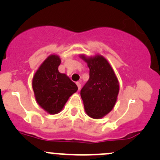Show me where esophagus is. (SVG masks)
Returning <instances> with one entry per match:
<instances>
[{
    "instance_id": "obj_1",
    "label": "esophagus",
    "mask_w": 160,
    "mask_h": 160,
    "mask_svg": "<svg viewBox=\"0 0 160 160\" xmlns=\"http://www.w3.org/2000/svg\"><path fill=\"white\" fill-rule=\"evenodd\" d=\"M77 86H78V89H79V90H80V88H81V84H80V82H77Z\"/></svg>"
}]
</instances>
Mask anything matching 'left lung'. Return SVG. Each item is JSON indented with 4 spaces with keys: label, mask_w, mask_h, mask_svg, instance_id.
Returning a JSON list of instances; mask_svg holds the SVG:
<instances>
[{
    "label": "left lung",
    "mask_w": 160,
    "mask_h": 160,
    "mask_svg": "<svg viewBox=\"0 0 160 160\" xmlns=\"http://www.w3.org/2000/svg\"><path fill=\"white\" fill-rule=\"evenodd\" d=\"M80 57L87 63L89 79L80 91L86 114L95 120L112 111L117 100L120 84L108 61L100 54Z\"/></svg>",
    "instance_id": "left-lung-1"
}]
</instances>
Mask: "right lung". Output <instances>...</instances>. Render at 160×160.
I'll return each instance as SVG.
<instances>
[{
    "label": "right lung",
    "mask_w": 160,
    "mask_h": 160,
    "mask_svg": "<svg viewBox=\"0 0 160 160\" xmlns=\"http://www.w3.org/2000/svg\"><path fill=\"white\" fill-rule=\"evenodd\" d=\"M61 58L49 55L42 62L32 79V88L37 103L49 114L62 111L70 96L78 91V86L65 74L58 71Z\"/></svg>",
    "instance_id": "right-lung-1"
}]
</instances>
